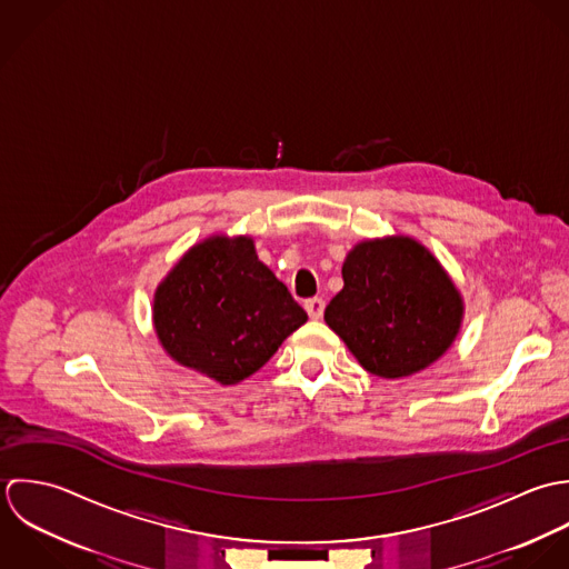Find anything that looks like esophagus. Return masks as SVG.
Returning <instances> with one entry per match:
<instances>
[{"label": "esophagus", "mask_w": 569, "mask_h": 569, "mask_svg": "<svg viewBox=\"0 0 569 569\" xmlns=\"http://www.w3.org/2000/svg\"><path fill=\"white\" fill-rule=\"evenodd\" d=\"M306 312L310 315V319H321L323 317V312H326V301L321 299V297H315V299H308L306 303Z\"/></svg>", "instance_id": "obj_1"}]
</instances>
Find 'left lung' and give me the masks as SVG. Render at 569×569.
Instances as JSON below:
<instances>
[{
    "label": "left lung",
    "instance_id": "8db88e82",
    "mask_svg": "<svg viewBox=\"0 0 569 569\" xmlns=\"http://www.w3.org/2000/svg\"><path fill=\"white\" fill-rule=\"evenodd\" d=\"M341 292L326 323L380 378L411 376L438 360L461 323V297L416 239L358 243L342 263Z\"/></svg>",
    "mask_w": 569,
    "mask_h": 569
}]
</instances>
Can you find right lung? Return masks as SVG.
I'll return each instance as SVG.
<instances>
[{"label": "right lung", "instance_id": "obj_1", "mask_svg": "<svg viewBox=\"0 0 569 569\" xmlns=\"http://www.w3.org/2000/svg\"><path fill=\"white\" fill-rule=\"evenodd\" d=\"M308 321L248 237L193 246L160 283L153 323L167 353L220 385H234Z\"/></svg>", "mask_w": 569, "mask_h": 569}]
</instances>
